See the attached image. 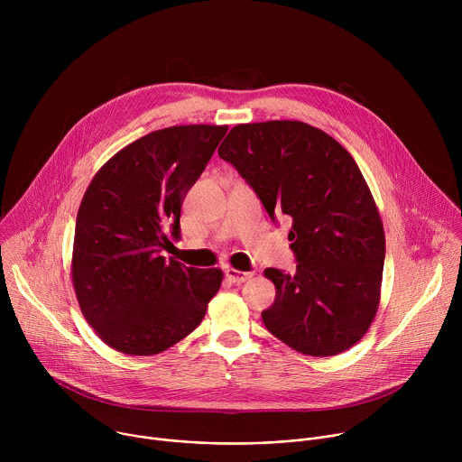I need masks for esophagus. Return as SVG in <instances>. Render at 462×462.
Listing matches in <instances>:
<instances>
[{"label": "esophagus", "instance_id": "obj_1", "mask_svg": "<svg viewBox=\"0 0 462 462\" xmlns=\"http://www.w3.org/2000/svg\"><path fill=\"white\" fill-rule=\"evenodd\" d=\"M225 274H226V278L232 282V283H245L246 280H250L252 278V274L250 273H241V271H236V269H232V267H228L226 271H225Z\"/></svg>", "mask_w": 462, "mask_h": 462}]
</instances>
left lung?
Listing matches in <instances>:
<instances>
[{
    "mask_svg": "<svg viewBox=\"0 0 462 462\" xmlns=\"http://www.w3.org/2000/svg\"><path fill=\"white\" fill-rule=\"evenodd\" d=\"M273 221L289 216L296 274L267 269L276 300L261 318L298 353L353 347L378 310L385 236L371 189L349 152L300 120L239 124L219 146Z\"/></svg>",
    "mask_w": 462,
    "mask_h": 462,
    "instance_id": "left-lung-1",
    "label": "left lung"
}]
</instances>
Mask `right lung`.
I'll return each instance as SVG.
<instances>
[{
	"instance_id": "add662e5",
	"label": "right lung",
	"mask_w": 462,
	"mask_h": 462,
	"mask_svg": "<svg viewBox=\"0 0 462 462\" xmlns=\"http://www.w3.org/2000/svg\"><path fill=\"white\" fill-rule=\"evenodd\" d=\"M228 125L152 131L93 177L77 216L73 287L84 318L113 349L152 356L188 337L223 273L161 255L180 237V207Z\"/></svg>"
}]
</instances>
